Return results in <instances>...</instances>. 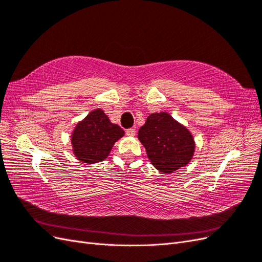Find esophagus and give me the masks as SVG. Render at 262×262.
<instances>
[{
    "label": "esophagus",
    "instance_id": "obj_1",
    "mask_svg": "<svg viewBox=\"0 0 262 262\" xmlns=\"http://www.w3.org/2000/svg\"><path fill=\"white\" fill-rule=\"evenodd\" d=\"M125 134L128 137H134L136 136V129H133V128H130V129H126L125 130Z\"/></svg>",
    "mask_w": 262,
    "mask_h": 262
}]
</instances>
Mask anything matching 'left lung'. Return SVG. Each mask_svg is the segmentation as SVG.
Instances as JSON below:
<instances>
[{
	"mask_svg": "<svg viewBox=\"0 0 262 262\" xmlns=\"http://www.w3.org/2000/svg\"><path fill=\"white\" fill-rule=\"evenodd\" d=\"M138 138L146 149L154 167L172 172L186 166L193 156L194 141L186 126L167 113L149 115L141 126Z\"/></svg>",
	"mask_w": 262,
	"mask_h": 262,
	"instance_id": "1",
	"label": "left lung"
}]
</instances>
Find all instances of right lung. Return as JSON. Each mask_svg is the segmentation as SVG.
I'll list each match as a JSON object with an SVG mask.
<instances>
[{"mask_svg":"<svg viewBox=\"0 0 262 262\" xmlns=\"http://www.w3.org/2000/svg\"><path fill=\"white\" fill-rule=\"evenodd\" d=\"M124 131L118 124L110 122L101 109L90 113L78 122L73 131V152L83 163H98L109 155L115 142L122 138Z\"/></svg>","mask_w":262,"mask_h":262,"instance_id":"right-lung-1","label":"right lung"}]
</instances>
